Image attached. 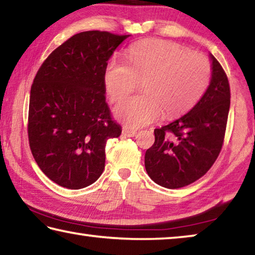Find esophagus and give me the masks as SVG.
<instances>
[{"label":"esophagus","mask_w":255,"mask_h":255,"mask_svg":"<svg viewBox=\"0 0 255 255\" xmlns=\"http://www.w3.org/2000/svg\"><path fill=\"white\" fill-rule=\"evenodd\" d=\"M123 133L125 136L127 137H133L137 133L136 130H131V129H127V128H124L123 129Z\"/></svg>","instance_id":"1"}]
</instances>
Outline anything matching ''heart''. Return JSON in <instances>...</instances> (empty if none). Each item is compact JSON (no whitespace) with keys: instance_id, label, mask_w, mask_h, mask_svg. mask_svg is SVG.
Listing matches in <instances>:
<instances>
[{"instance_id":"b5f03b06","label":"heart","mask_w":255,"mask_h":255,"mask_svg":"<svg viewBox=\"0 0 255 255\" xmlns=\"http://www.w3.org/2000/svg\"><path fill=\"white\" fill-rule=\"evenodd\" d=\"M128 63L111 59L105 85L112 102H119L143 82V96L116 107L115 115L129 127H141L162 117L187 112L209 84L211 66L206 56L162 39L139 41L128 49Z\"/></svg>"}]
</instances>
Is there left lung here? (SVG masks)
<instances>
[{"label":"left lung","instance_id":"left-lung-1","mask_svg":"<svg viewBox=\"0 0 255 255\" xmlns=\"http://www.w3.org/2000/svg\"><path fill=\"white\" fill-rule=\"evenodd\" d=\"M208 89L187 115L154 130L155 141L146 150V172L167 189L191 184L209 171L225 138L231 89L225 71L213 55Z\"/></svg>","mask_w":255,"mask_h":255}]
</instances>
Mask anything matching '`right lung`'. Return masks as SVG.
I'll use <instances>...</instances> for the list:
<instances>
[{"mask_svg": "<svg viewBox=\"0 0 255 255\" xmlns=\"http://www.w3.org/2000/svg\"><path fill=\"white\" fill-rule=\"evenodd\" d=\"M129 34L76 33L45 59L30 91L28 138L40 170L60 187L82 189L100 178L106 145L119 137L106 103L108 60Z\"/></svg>", "mask_w": 255, "mask_h": 255, "instance_id": "add662e5", "label": "right lung"}]
</instances>
